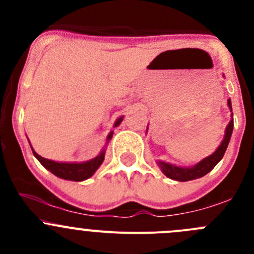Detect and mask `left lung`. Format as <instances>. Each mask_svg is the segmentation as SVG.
<instances>
[{
	"label": "left lung",
	"mask_w": 254,
	"mask_h": 254,
	"mask_svg": "<svg viewBox=\"0 0 254 254\" xmlns=\"http://www.w3.org/2000/svg\"><path fill=\"white\" fill-rule=\"evenodd\" d=\"M229 104L230 109L232 112V107H231V101L229 99L227 102ZM232 130H234V119H231V122L229 123L226 127V131H225V137L222 140L221 145L217 147V150L215 151L212 155H210L209 157L204 158L203 161H200L199 163H196L194 167H177V166L170 165V163L166 162H161L158 161V166L162 170V172L165 173L168 178L175 179V181H179V182H187V181H191V179H196L200 178V177L205 176L206 173H209L217 163L220 162L222 157L225 155V151H226L227 146H229L230 139H231L232 135Z\"/></svg>",
	"instance_id": "8db88e82"
}]
</instances>
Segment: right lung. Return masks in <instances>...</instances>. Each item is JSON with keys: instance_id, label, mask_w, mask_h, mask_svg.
<instances>
[{"instance_id": "obj_1", "label": "right lung", "mask_w": 254, "mask_h": 254, "mask_svg": "<svg viewBox=\"0 0 254 254\" xmlns=\"http://www.w3.org/2000/svg\"><path fill=\"white\" fill-rule=\"evenodd\" d=\"M123 117L119 118L115 123L114 127H118V125L122 123ZM113 136V131H111V134L108 135L107 137V141L112 139ZM33 153H34L35 157L38 158L40 163L44 166L47 170L50 171L53 175L60 177L63 179H68V181H75V182H79V181H84V179L89 178V177L93 176V173L98 170L99 166L102 165V162L104 161V150L97 156L96 158L91 161H87V162H82V163H60V162H55V161L48 160V158L42 157V156L38 155L34 150H33Z\"/></svg>"}]
</instances>
